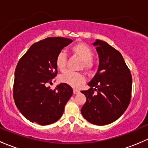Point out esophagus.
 I'll return each mask as SVG.
<instances>
[{"mask_svg":"<svg viewBox=\"0 0 148 148\" xmlns=\"http://www.w3.org/2000/svg\"><path fill=\"white\" fill-rule=\"evenodd\" d=\"M73 92H74V94H79V93L80 92V91H79V90H78V89H76V88H74V90H73Z\"/></svg>","mask_w":148,"mask_h":148,"instance_id":"esophagus-1","label":"esophagus"}]
</instances>
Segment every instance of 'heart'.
Returning a JSON list of instances; mask_svg holds the SVG:
<instances>
[{
  "instance_id": "b5f03b06",
  "label": "heart",
  "mask_w": 148,
  "mask_h": 148,
  "mask_svg": "<svg viewBox=\"0 0 148 148\" xmlns=\"http://www.w3.org/2000/svg\"><path fill=\"white\" fill-rule=\"evenodd\" d=\"M70 49L73 54L78 56L83 61L82 68H84L87 71H91L94 68V64L92 60L93 51L89 46L84 43L79 42L71 46ZM55 65L60 71H64L66 69V57L63 52H60L57 54L55 58ZM60 81L71 87L77 88L84 82L85 78L83 74L80 73L66 71L60 75Z\"/></svg>"
}]
</instances>
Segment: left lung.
<instances>
[{
    "label": "left lung",
    "mask_w": 148,
    "mask_h": 148,
    "mask_svg": "<svg viewBox=\"0 0 148 148\" xmlns=\"http://www.w3.org/2000/svg\"><path fill=\"white\" fill-rule=\"evenodd\" d=\"M93 45L97 46L99 66L88 84L91 88L82 91L86 101L81 112L91 123L104 125L114 122L127 109L131 99L132 76L119 51L100 40Z\"/></svg>",
    "instance_id": "8db88e82"
}]
</instances>
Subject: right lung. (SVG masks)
<instances>
[{
	"instance_id": "1",
	"label": "right lung",
	"mask_w": 148,
	"mask_h": 148,
	"mask_svg": "<svg viewBox=\"0 0 148 148\" xmlns=\"http://www.w3.org/2000/svg\"><path fill=\"white\" fill-rule=\"evenodd\" d=\"M72 40L47 37L34 43L20 59L15 71L13 99L21 113L32 123L52 124L62 117L73 94L69 85L61 83L54 89L47 86L57 77L55 58Z\"/></svg>"
}]
</instances>
